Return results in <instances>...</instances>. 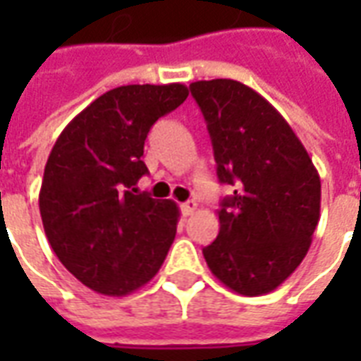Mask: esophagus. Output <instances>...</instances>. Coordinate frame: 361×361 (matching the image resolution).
<instances>
[{
  "instance_id": "34e87169",
  "label": "esophagus",
  "mask_w": 361,
  "mask_h": 361,
  "mask_svg": "<svg viewBox=\"0 0 361 361\" xmlns=\"http://www.w3.org/2000/svg\"><path fill=\"white\" fill-rule=\"evenodd\" d=\"M197 209V201H185V203L181 204V214L183 216H189V214H193Z\"/></svg>"
}]
</instances>
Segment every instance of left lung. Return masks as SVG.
<instances>
[{"instance_id": "left-lung-1", "label": "left lung", "mask_w": 361, "mask_h": 361, "mask_svg": "<svg viewBox=\"0 0 361 361\" xmlns=\"http://www.w3.org/2000/svg\"><path fill=\"white\" fill-rule=\"evenodd\" d=\"M189 90L207 121L219 181L234 188L220 203V232L203 250L204 261L238 294H269L310 250L319 173L286 119L247 85L212 79Z\"/></svg>"}]
</instances>
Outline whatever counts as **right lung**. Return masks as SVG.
Returning a JSON list of instances; mask_svg holds the SVG:
<instances>
[{
  "mask_svg": "<svg viewBox=\"0 0 361 361\" xmlns=\"http://www.w3.org/2000/svg\"><path fill=\"white\" fill-rule=\"evenodd\" d=\"M185 85H127L75 116L51 149L40 216L51 250L85 286L127 295L164 263L180 219L170 199L139 193L145 139L188 98Z\"/></svg>",
  "mask_w": 361,
  "mask_h": 361,
  "instance_id": "1",
  "label": "right lung"
}]
</instances>
